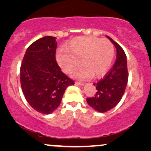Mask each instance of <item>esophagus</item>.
<instances>
[{
  "mask_svg": "<svg viewBox=\"0 0 151 151\" xmlns=\"http://www.w3.org/2000/svg\"><path fill=\"white\" fill-rule=\"evenodd\" d=\"M76 83L78 84V85H80V86H83L84 84V83H83V82H76Z\"/></svg>",
  "mask_w": 151,
  "mask_h": 151,
  "instance_id": "1",
  "label": "esophagus"
}]
</instances>
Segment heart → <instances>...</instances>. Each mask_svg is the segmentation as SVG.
<instances>
[{
  "label": "heart",
  "instance_id": "b5f03b06",
  "mask_svg": "<svg viewBox=\"0 0 151 151\" xmlns=\"http://www.w3.org/2000/svg\"><path fill=\"white\" fill-rule=\"evenodd\" d=\"M115 54L113 43L107 39L96 37H78L72 40L65 49H59L56 60L61 69L69 73L80 63L81 67L72 75L80 79L93 76L104 75L112 64Z\"/></svg>",
  "mask_w": 151,
  "mask_h": 151
}]
</instances>
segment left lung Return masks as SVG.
I'll return each mask as SVG.
<instances>
[{
	"mask_svg": "<svg viewBox=\"0 0 151 151\" xmlns=\"http://www.w3.org/2000/svg\"><path fill=\"white\" fill-rule=\"evenodd\" d=\"M106 37L117 49L116 60L104 77L93 84L97 89L95 96L86 98L88 104L100 113L110 111L118 104L124 93L129 78L124 51L112 38Z\"/></svg>",
	"mask_w": 151,
	"mask_h": 151,
	"instance_id": "8db88e82",
	"label": "left lung"
}]
</instances>
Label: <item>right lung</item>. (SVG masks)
Listing matches in <instances>:
<instances>
[{
    "label": "right lung",
    "mask_w": 151,
    "mask_h": 151,
    "mask_svg": "<svg viewBox=\"0 0 151 151\" xmlns=\"http://www.w3.org/2000/svg\"><path fill=\"white\" fill-rule=\"evenodd\" d=\"M55 39L47 36L33 42L20 66V84L24 98L33 109L42 114L54 111L66 88L74 84L55 60Z\"/></svg>",
    "instance_id": "obj_1"
}]
</instances>
